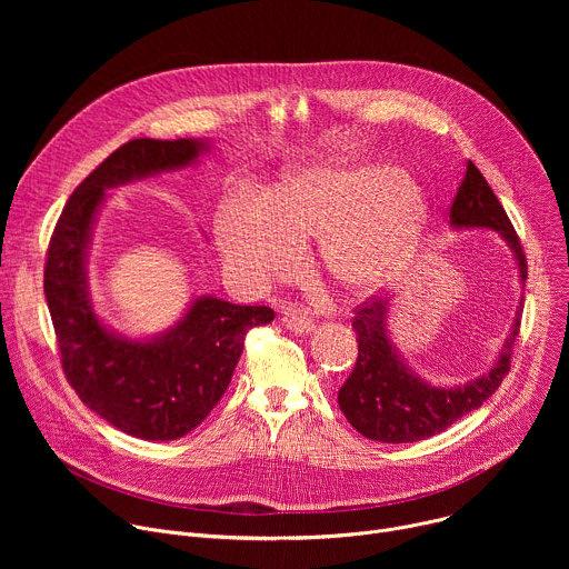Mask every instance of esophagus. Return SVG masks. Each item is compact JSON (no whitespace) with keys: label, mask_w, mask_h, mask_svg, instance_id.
<instances>
[{"label":"esophagus","mask_w":569,"mask_h":569,"mask_svg":"<svg viewBox=\"0 0 569 569\" xmlns=\"http://www.w3.org/2000/svg\"><path fill=\"white\" fill-rule=\"evenodd\" d=\"M281 323H283V327H286L290 333H295V336L310 333L312 327H315L310 317H306L301 310H295V308H288V310L283 312Z\"/></svg>","instance_id":"obj_1"}]
</instances>
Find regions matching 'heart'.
Segmentation results:
<instances>
[{"label": "heart", "mask_w": 569, "mask_h": 569, "mask_svg": "<svg viewBox=\"0 0 569 569\" xmlns=\"http://www.w3.org/2000/svg\"><path fill=\"white\" fill-rule=\"evenodd\" d=\"M428 220L423 198L396 169L310 167L266 198L231 196L216 218L229 268L257 286L297 272L301 240L321 236V261L349 292H373L412 261Z\"/></svg>", "instance_id": "b5f03b06"}]
</instances>
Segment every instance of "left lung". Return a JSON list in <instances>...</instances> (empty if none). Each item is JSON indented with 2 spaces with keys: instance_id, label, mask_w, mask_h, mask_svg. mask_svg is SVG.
Listing matches in <instances>:
<instances>
[{
  "instance_id": "1",
  "label": "left lung",
  "mask_w": 569,
  "mask_h": 569,
  "mask_svg": "<svg viewBox=\"0 0 569 569\" xmlns=\"http://www.w3.org/2000/svg\"><path fill=\"white\" fill-rule=\"evenodd\" d=\"M450 224L455 229L498 231L518 261L520 283L527 281V259L520 238L498 196L472 161H468L466 176L452 200ZM387 310L389 299L376 297L358 306L353 317L358 360L338 391L340 410L347 421L367 439L380 443H415L430 439L468 412L481 408L511 369V353L520 333L522 301L496 365L479 378L455 387H435L405 365L387 336Z\"/></svg>"
}]
</instances>
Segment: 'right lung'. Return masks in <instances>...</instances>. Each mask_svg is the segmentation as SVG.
<instances>
[{
	"label": "right lung",
	"instance_id": "right-lung-1",
	"mask_svg": "<svg viewBox=\"0 0 569 569\" xmlns=\"http://www.w3.org/2000/svg\"><path fill=\"white\" fill-rule=\"evenodd\" d=\"M207 150V139L123 143L69 196L47 250L44 297L69 385L110 426L146 441H173L198 428L222 398L248 331L274 319L268 306L204 295L169 331L128 340L92 308L88 252L106 191L191 167Z\"/></svg>",
	"mask_w": 569,
	"mask_h": 569
}]
</instances>
